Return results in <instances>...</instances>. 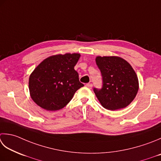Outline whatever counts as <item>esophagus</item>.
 I'll return each mask as SVG.
<instances>
[{
	"label": "esophagus",
	"instance_id": "obj_1",
	"mask_svg": "<svg viewBox=\"0 0 161 161\" xmlns=\"http://www.w3.org/2000/svg\"><path fill=\"white\" fill-rule=\"evenodd\" d=\"M85 86H86L87 88H89V89H92V87H93V84H91V83H89V84H86V85H85Z\"/></svg>",
	"mask_w": 161,
	"mask_h": 161
}]
</instances>
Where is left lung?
<instances>
[{"label": "left lung", "instance_id": "8db88e82", "mask_svg": "<svg viewBox=\"0 0 161 161\" xmlns=\"http://www.w3.org/2000/svg\"><path fill=\"white\" fill-rule=\"evenodd\" d=\"M103 79L101 89L93 91L104 108L116 110L130 105L139 89L136 73L128 63L118 56H97Z\"/></svg>", "mask_w": 161, "mask_h": 161}]
</instances>
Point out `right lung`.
Returning a JSON list of instances; mask_svg holds the SVG:
<instances>
[{
  "instance_id": "right-lung-1",
  "label": "right lung",
  "mask_w": 161,
  "mask_h": 161,
  "mask_svg": "<svg viewBox=\"0 0 161 161\" xmlns=\"http://www.w3.org/2000/svg\"><path fill=\"white\" fill-rule=\"evenodd\" d=\"M80 57V53H69L52 56L35 68L28 86L31 98L37 105L48 111L61 109L84 86L74 69Z\"/></svg>"
}]
</instances>
